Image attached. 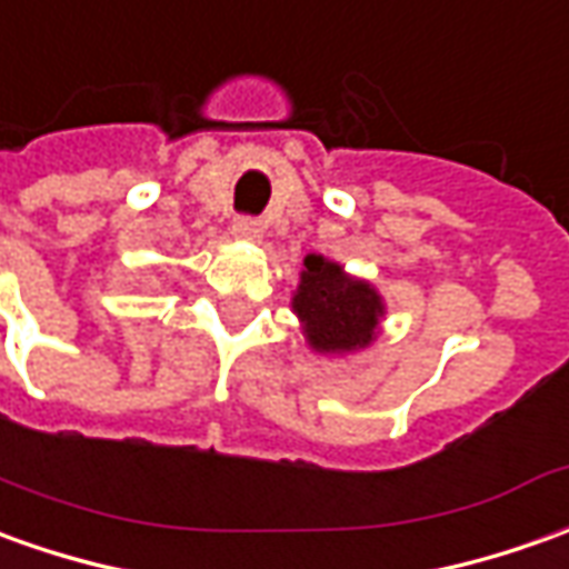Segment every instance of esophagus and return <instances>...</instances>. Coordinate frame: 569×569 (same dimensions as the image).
Instances as JSON below:
<instances>
[{"label":"esophagus","instance_id":"esophagus-1","mask_svg":"<svg viewBox=\"0 0 569 569\" xmlns=\"http://www.w3.org/2000/svg\"><path fill=\"white\" fill-rule=\"evenodd\" d=\"M232 234L238 238V241H260L262 222L253 217H238L232 222Z\"/></svg>","mask_w":569,"mask_h":569}]
</instances>
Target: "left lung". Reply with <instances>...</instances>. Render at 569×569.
I'll use <instances>...</instances> for the list:
<instances>
[{"mask_svg":"<svg viewBox=\"0 0 569 569\" xmlns=\"http://www.w3.org/2000/svg\"><path fill=\"white\" fill-rule=\"evenodd\" d=\"M300 335L319 356H350L371 347L387 316L381 291L366 278L350 276L322 253L303 257L300 284L291 297Z\"/></svg>","mask_w":569,"mask_h":569,"instance_id":"obj_1","label":"left lung"}]
</instances>
